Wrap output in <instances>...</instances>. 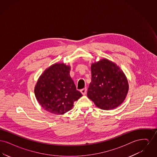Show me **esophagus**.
<instances>
[{
  "label": "esophagus",
  "instance_id": "1",
  "mask_svg": "<svg viewBox=\"0 0 157 157\" xmlns=\"http://www.w3.org/2000/svg\"><path fill=\"white\" fill-rule=\"evenodd\" d=\"M86 91H87V90H86V88L81 90V92L82 93V94L83 95H86Z\"/></svg>",
  "mask_w": 157,
  "mask_h": 157
}]
</instances>
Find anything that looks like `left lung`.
Listing matches in <instances>:
<instances>
[{
    "instance_id": "1",
    "label": "left lung",
    "mask_w": 157,
    "mask_h": 157,
    "mask_svg": "<svg viewBox=\"0 0 157 157\" xmlns=\"http://www.w3.org/2000/svg\"><path fill=\"white\" fill-rule=\"evenodd\" d=\"M91 82L87 96L98 108L110 110L123 103L129 90L124 72L115 63L102 59L91 64Z\"/></svg>"
}]
</instances>
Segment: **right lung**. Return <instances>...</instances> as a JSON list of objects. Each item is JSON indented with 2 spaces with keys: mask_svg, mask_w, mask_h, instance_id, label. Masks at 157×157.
I'll use <instances>...</instances> for the list:
<instances>
[{
  "mask_svg": "<svg viewBox=\"0 0 157 157\" xmlns=\"http://www.w3.org/2000/svg\"><path fill=\"white\" fill-rule=\"evenodd\" d=\"M71 67L56 63L46 69L35 86L39 104L46 111L60 115L72 109L74 102L82 96L70 76Z\"/></svg>",
  "mask_w": 157,
  "mask_h": 157,
  "instance_id": "obj_1",
  "label": "right lung"
}]
</instances>
